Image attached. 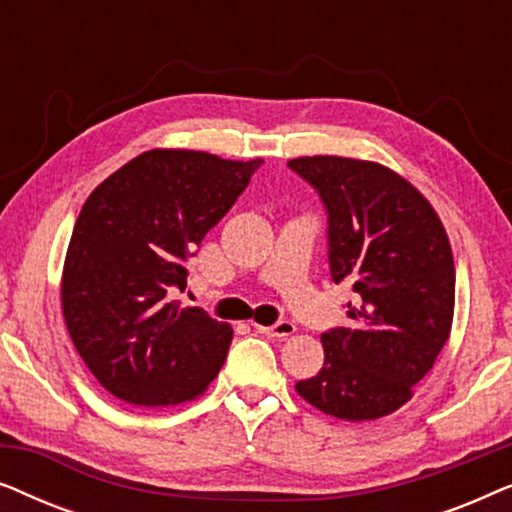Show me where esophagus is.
Returning <instances> with one entry per match:
<instances>
[{"mask_svg":"<svg viewBox=\"0 0 512 512\" xmlns=\"http://www.w3.org/2000/svg\"><path fill=\"white\" fill-rule=\"evenodd\" d=\"M258 333L268 335V338H291L293 333H296V324L293 321H277V324L272 326H256Z\"/></svg>","mask_w":512,"mask_h":512,"instance_id":"esophagus-1","label":"esophagus"}]
</instances>
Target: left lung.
Wrapping results in <instances>:
<instances>
[{"label": "left lung", "mask_w": 512, "mask_h": 512, "mask_svg": "<svg viewBox=\"0 0 512 512\" xmlns=\"http://www.w3.org/2000/svg\"><path fill=\"white\" fill-rule=\"evenodd\" d=\"M289 167L324 202L333 282L356 293L349 326L321 335L324 368L296 391L347 422L391 415L450 338V240L429 200L389 167L340 156H305Z\"/></svg>", "instance_id": "obj_1"}]
</instances>
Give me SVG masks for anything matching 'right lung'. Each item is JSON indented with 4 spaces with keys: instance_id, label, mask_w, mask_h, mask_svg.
<instances>
[{
    "instance_id": "obj_1",
    "label": "right lung",
    "mask_w": 512,
    "mask_h": 512,
    "mask_svg": "<svg viewBox=\"0 0 512 512\" xmlns=\"http://www.w3.org/2000/svg\"><path fill=\"white\" fill-rule=\"evenodd\" d=\"M261 163L153 149L90 193L69 240L62 314L109 394L165 408L200 396L219 375L233 328L174 296L186 289V261Z\"/></svg>"
}]
</instances>
